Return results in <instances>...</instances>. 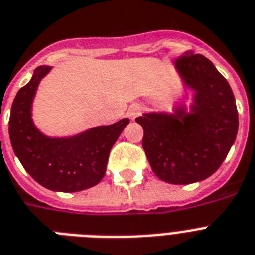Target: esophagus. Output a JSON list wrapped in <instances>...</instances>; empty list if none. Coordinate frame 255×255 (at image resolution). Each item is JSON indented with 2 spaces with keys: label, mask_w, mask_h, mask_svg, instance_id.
<instances>
[{
  "label": "esophagus",
  "mask_w": 255,
  "mask_h": 255,
  "mask_svg": "<svg viewBox=\"0 0 255 255\" xmlns=\"http://www.w3.org/2000/svg\"><path fill=\"white\" fill-rule=\"evenodd\" d=\"M141 110H142L141 106H140L138 103H132L131 106L128 107L127 110V117L133 121L134 118H137L138 115L141 114Z\"/></svg>",
  "instance_id": "1"
}]
</instances>
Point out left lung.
Returning <instances> with one entry per match:
<instances>
[{"label":"left lung","instance_id":"1","mask_svg":"<svg viewBox=\"0 0 255 255\" xmlns=\"http://www.w3.org/2000/svg\"><path fill=\"white\" fill-rule=\"evenodd\" d=\"M188 88L195 90L191 113H152L136 118L144 129L142 148L161 181L188 185L220 167L237 136L235 95L210 60L188 51L175 61Z\"/></svg>","mask_w":255,"mask_h":255}]
</instances>
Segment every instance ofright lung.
<instances>
[{
    "instance_id": "obj_1",
    "label": "right lung",
    "mask_w": 255,
    "mask_h": 255,
    "mask_svg": "<svg viewBox=\"0 0 255 255\" xmlns=\"http://www.w3.org/2000/svg\"><path fill=\"white\" fill-rule=\"evenodd\" d=\"M51 67H38L14 98L9 134L14 153L27 173L52 191L76 192L98 185L106 173L110 150L129 119L101 126L68 138H51L36 129L31 105L40 80Z\"/></svg>"
}]
</instances>
